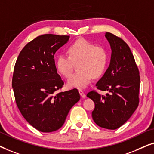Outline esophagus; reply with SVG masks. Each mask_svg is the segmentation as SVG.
<instances>
[{
	"mask_svg": "<svg viewBox=\"0 0 154 154\" xmlns=\"http://www.w3.org/2000/svg\"><path fill=\"white\" fill-rule=\"evenodd\" d=\"M79 94H80V96H81L82 97V98H85V97H86L85 94L84 93V91H82L81 89H79Z\"/></svg>",
	"mask_w": 154,
	"mask_h": 154,
	"instance_id": "1",
	"label": "esophagus"
}]
</instances>
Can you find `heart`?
I'll use <instances>...</instances> for the list:
<instances>
[{
  "instance_id": "obj_1",
  "label": "heart",
  "mask_w": 154,
  "mask_h": 154,
  "mask_svg": "<svg viewBox=\"0 0 154 154\" xmlns=\"http://www.w3.org/2000/svg\"><path fill=\"white\" fill-rule=\"evenodd\" d=\"M66 54H60L56 60L57 70L63 77H69L72 72L73 63H78L77 72L67 81L69 87L84 89L89 85L92 77H101L108 64V53L103 47L96 46L89 41L80 38L67 48Z\"/></svg>"
}]
</instances>
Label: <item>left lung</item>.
Wrapping results in <instances>:
<instances>
[{
	"label": "left lung",
	"mask_w": 154,
	"mask_h": 154,
	"mask_svg": "<svg viewBox=\"0 0 154 154\" xmlns=\"http://www.w3.org/2000/svg\"><path fill=\"white\" fill-rule=\"evenodd\" d=\"M105 36L111 47V59L96 88L109 94L105 96L92 90L87 96L95 104L92 111L95 123L101 128L116 130L125 123L138 107L140 76L126 42L110 32H106Z\"/></svg>",
	"instance_id": "8db88e82"
}]
</instances>
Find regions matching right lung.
<instances>
[{"label":"right lung","mask_w":154,"mask_h":154,"mask_svg":"<svg viewBox=\"0 0 154 154\" xmlns=\"http://www.w3.org/2000/svg\"><path fill=\"white\" fill-rule=\"evenodd\" d=\"M69 38L50 34L37 36L22 48L14 67L16 104L26 121L40 132L60 129L80 98L77 89L55 94L64 82L57 72L54 55Z\"/></svg>","instance_id":"obj_1"}]
</instances>
